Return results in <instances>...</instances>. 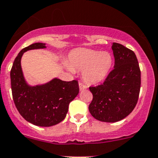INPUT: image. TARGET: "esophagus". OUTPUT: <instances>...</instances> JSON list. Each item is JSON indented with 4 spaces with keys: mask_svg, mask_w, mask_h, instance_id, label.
<instances>
[{
    "mask_svg": "<svg viewBox=\"0 0 158 158\" xmlns=\"http://www.w3.org/2000/svg\"><path fill=\"white\" fill-rule=\"evenodd\" d=\"M79 88H80V90H84V89H87V86L86 85H85L84 84H83L82 82H79Z\"/></svg>",
    "mask_w": 158,
    "mask_h": 158,
    "instance_id": "1",
    "label": "esophagus"
}]
</instances>
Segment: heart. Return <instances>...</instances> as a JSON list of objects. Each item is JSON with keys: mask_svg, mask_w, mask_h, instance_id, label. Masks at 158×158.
Instances as JSON below:
<instances>
[{"mask_svg": "<svg viewBox=\"0 0 158 158\" xmlns=\"http://www.w3.org/2000/svg\"><path fill=\"white\" fill-rule=\"evenodd\" d=\"M113 63L112 54L108 51L79 48L69 55V69L83 71V78L89 84L103 81L109 74Z\"/></svg>", "mask_w": 158, "mask_h": 158, "instance_id": "heart-1", "label": "heart"}]
</instances>
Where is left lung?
Segmentation results:
<instances>
[{
  "label": "left lung",
  "mask_w": 158,
  "mask_h": 158,
  "mask_svg": "<svg viewBox=\"0 0 158 158\" xmlns=\"http://www.w3.org/2000/svg\"><path fill=\"white\" fill-rule=\"evenodd\" d=\"M114 69L104 83L89 86L93 101L89 110L97 120L116 122L132 112L139 98L141 72L134 52L119 43L113 42Z\"/></svg>",
  "instance_id": "1"
}]
</instances>
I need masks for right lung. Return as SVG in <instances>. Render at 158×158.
Wrapping results in <instances>:
<instances>
[{"instance_id":"right-lung-1","label":"right lung","mask_w":158,"mask_h":158,"mask_svg":"<svg viewBox=\"0 0 158 158\" xmlns=\"http://www.w3.org/2000/svg\"><path fill=\"white\" fill-rule=\"evenodd\" d=\"M45 43L32 44L15 57L10 72L12 98L18 111L26 121L41 127H50L63 121L69 103L79 93L76 80L63 81L54 78L43 85L31 86L23 75L21 59L27 51L45 48Z\"/></svg>"}]
</instances>
